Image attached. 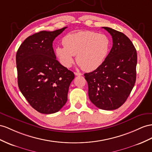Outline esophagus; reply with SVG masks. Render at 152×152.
Here are the masks:
<instances>
[{
	"label": "esophagus",
	"mask_w": 152,
	"mask_h": 152,
	"mask_svg": "<svg viewBox=\"0 0 152 152\" xmlns=\"http://www.w3.org/2000/svg\"><path fill=\"white\" fill-rule=\"evenodd\" d=\"M75 75L76 76H81V75H83L82 74H81V72H75Z\"/></svg>",
	"instance_id": "34e87169"
}]
</instances>
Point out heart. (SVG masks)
Instances as JSON below:
<instances>
[{"mask_svg": "<svg viewBox=\"0 0 152 152\" xmlns=\"http://www.w3.org/2000/svg\"><path fill=\"white\" fill-rule=\"evenodd\" d=\"M64 46H57L55 54L65 67H71L74 57L80 67L86 71L98 69L105 60L110 49L111 42L104 34L91 31L69 33L62 40Z\"/></svg>", "mask_w": 152, "mask_h": 152, "instance_id": "1", "label": "heart"}]
</instances>
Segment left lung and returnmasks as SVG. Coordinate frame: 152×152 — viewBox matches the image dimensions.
<instances>
[{
  "mask_svg": "<svg viewBox=\"0 0 152 152\" xmlns=\"http://www.w3.org/2000/svg\"><path fill=\"white\" fill-rule=\"evenodd\" d=\"M113 45L105 60L95 71L85 73L91 102L100 109L115 110L126 102L136 80L137 51L125 34L103 27Z\"/></svg>",
  "mask_w": 152,
  "mask_h": 152,
  "instance_id": "left-lung-1",
  "label": "left lung"
}]
</instances>
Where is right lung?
I'll return each mask as SVG.
<instances>
[{
  "label": "right lung",
  "mask_w": 152,
  "mask_h": 152,
  "mask_svg": "<svg viewBox=\"0 0 152 152\" xmlns=\"http://www.w3.org/2000/svg\"><path fill=\"white\" fill-rule=\"evenodd\" d=\"M67 27L42 31L27 38L19 47L16 63L19 89L34 109L42 114L59 111L67 101L74 73L56 58L53 42Z\"/></svg>",
  "instance_id": "add662e5"
}]
</instances>
